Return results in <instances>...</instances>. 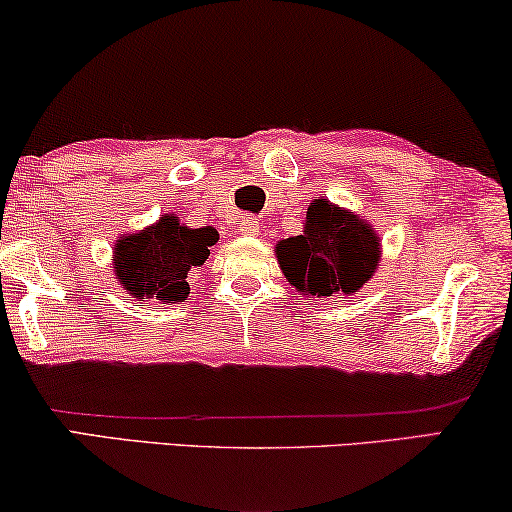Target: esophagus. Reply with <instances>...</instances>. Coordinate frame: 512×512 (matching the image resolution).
Instances as JSON below:
<instances>
[{
    "instance_id": "obj_1",
    "label": "esophagus",
    "mask_w": 512,
    "mask_h": 512,
    "mask_svg": "<svg viewBox=\"0 0 512 512\" xmlns=\"http://www.w3.org/2000/svg\"><path fill=\"white\" fill-rule=\"evenodd\" d=\"M258 219H254V216H242V221H240V233L242 235H249V237H254V235H258Z\"/></svg>"
}]
</instances>
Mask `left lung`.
Here are the masks:
<instances>
[{
    "mask_svg": "<svg viewBox=\"0 0 512 512\" xmlns=\"http://www.w3.org/2000/svg\"><path fill=\"white\" fill-rule=\"evenodd\" d=\"M275 251L279 268L303 296H352L377 270L380 237L354 212L319 198L307 207L303 233L286 237Z\"/></svg>",
    "mask_w": 512,
    "mask_h": 512,
    "instance_id": "1",
    "label": "left lung"
}]
</instances>
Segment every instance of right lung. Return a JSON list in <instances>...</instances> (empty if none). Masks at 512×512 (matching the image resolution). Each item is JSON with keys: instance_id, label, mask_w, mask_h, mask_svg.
I'll list each match as a JSON object with an SVG mask.
<instances>
[{"instance_id": "1", "label": "right lung", "mask_w": 512, "mask_h": 512, "mask_svg": "<svg viewBox=\"0 0 512 512\" xmlns=\"http://www.w3.org/2000/svg\"><path fill=\"white\" fill-rule=\"evenodd\" d=\"M219 242L212 226L188 228L179 216L165 214L142 233L118 237L114 272L132 298H156L160 303H184L191 293L188 272L207 261Z\"/></svg>"}]
</instances>
